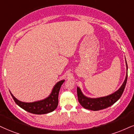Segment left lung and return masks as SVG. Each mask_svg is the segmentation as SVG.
Returning a JSON list of instances; mask_svg holds the SVG:
<instances>
[{
    "mask_svg": "<svg viewBox=\"0 0 134 134\" xmlns=\"http://www.w3.org/2000/svg\"><path fill=\"white\" fill-rule=\"evenodd\" d=\"M126 62V59H125ZM127 71V64L126 62ZM127 80V71L126 77L123 82L122 85L119 90L105 97H99V98H90L85 96L82 94L81 91L78 87H77V98H78L79 102L84 108L86 109L92 110H99L107 107L110 106L115 102H117L119 99L122 94L124 91L125 85H126Z\"/></svg>",
    "mask_w": 134,
    "mask_h": 134,
    "instance_id": "8db88e82",
    "label": "left lung"
}]
</instances>
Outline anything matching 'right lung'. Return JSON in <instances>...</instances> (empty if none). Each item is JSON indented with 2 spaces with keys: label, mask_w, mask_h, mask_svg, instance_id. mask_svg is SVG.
<instances>
[{
  "label": "right lung",
  "mask_w": 134,
  "mask_h": 134,
  "mask_svg": "<svg viewBox=\"0 0 134 134\" xmlns=\"http://www.w3.org/2000/svg\"><path fill=\"white\" fill-rule=\"evenodd\" d=\"M64 80L58 82L53 89L50 95L44 99L33 102H24L20 101L15 97L12 94H10L14 99V101L19 106L23 109L35 114H44L57 109L58 105V94L61 86L63 83Z\"/></svg>",
  "instance_id": "add662e5"
}]
</instances>
